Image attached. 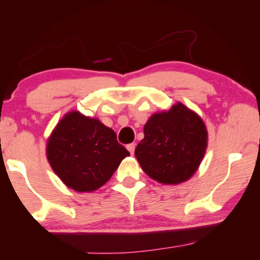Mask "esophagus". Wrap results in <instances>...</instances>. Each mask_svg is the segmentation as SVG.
Here are the masks:
<instances>
[{
	"mask_svg": "<svg viewBox=\"0 0 260 260\" xmlns=\"http://www.w3.org/2000/svg\"><path fill=\"white\" fill-rule=\"evenodd\" d=\"M127 150H128L131 152V155H133L134 153V150H135V143H131L127 146Z\"/></svg>",
	"mask_w": 260,
	"mask_h": 260,
	"instance_id": "obj_1",
	"label": "esophagus"
}]
</instances>
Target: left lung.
Instances as JSON below:
<instances>
[{
    "label": "left lung",
    "mask_w": 260,
    "mask_h": 260,
    "mask_svg": "<svg viewBox=\"0 0 260 260\" xmlns=\"http://www.w3.org/2000/svg\"><path fill=\"white\" fill-rule=\"evenodd\" d=\"M135 157L151 179L164 184L186 181L203 159L208 131L199 114L178 102L169 111L152 114Z\"/></svg>",
    "instance_id": "obj_1"
}]
</instances>
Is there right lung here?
Here are the masks:
<instances>
[{
    "label": "right lung",
    "instance_id": "right-lung-1",
    "mask_svg": "<svg viewBox=\"0 0 260 260\" xmlns=\"http://www.w3.org/2000/svg\"><path fill=\"white\" fill-rule=\"evenodd\" d=\"M127 156L129 152L118 142L113 129L79 111L65 114L47 142L52 171L79 192L98 190Z\"/></svg>",
    "mask_w": 260,
    "mask_h": 260
}]
</instances>
